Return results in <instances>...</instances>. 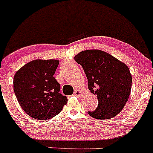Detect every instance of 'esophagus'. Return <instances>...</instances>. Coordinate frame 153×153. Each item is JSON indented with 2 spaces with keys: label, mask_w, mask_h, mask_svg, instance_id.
I'll list each match as a JSON object with an SVG mask.
<instances>
[{
  "label": "esophagus",
  "mask_w": 153,
  "mask_h": 153,
  "mask_svg": "<svg viewBox=\"0 0 153 153\" xmlns=\"http://www.w3.org/2000/svg\"><path fill=\"white\" fill-rule=\"evenodd\" d=\"M81 94L82 92L80 90H75L74 91V95L76 96H80V95H81Z\"/></svg>",
  "instance_id": "1"
}]
</instances>
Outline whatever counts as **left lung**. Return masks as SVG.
<instances>
[{"instance_id": "left-lung-1", "label": "left lung", "mask_w": 153, "mask_h": 153, "mask_svg": "<svg viewBox=\"0 0 153 153\" xmlns=\"http://www.w3.org/2000/svg\"><path fill=\"white\" fill-rule=\"evenodd\" d=\"M75 60L83 68L88 87L97 96L99 105L88 111L97 119H108L117 115L130 95L132 78L124 63L101 50H85L75 56Z\"/></svg>"}]
</instances>
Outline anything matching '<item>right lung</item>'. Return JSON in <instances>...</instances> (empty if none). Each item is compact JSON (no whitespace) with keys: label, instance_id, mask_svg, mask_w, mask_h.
Masks as SVG:
<instances>
[{"label":"right lung","instance_id":"add662e5","mask_svg":"<svg viewBox=\"0 0 153 153\" xmlns=\"http://www.w3.org/2000/svg\"><path fill=\"white\" fill-rule=\"evenodd\" d=\"M59 60L36 59L16 73L13 90L22 109L36 120H46L58 114L68 102L54 78Z\"/></svg>","mask_w":153,"mask_h":153}]
</instances>
